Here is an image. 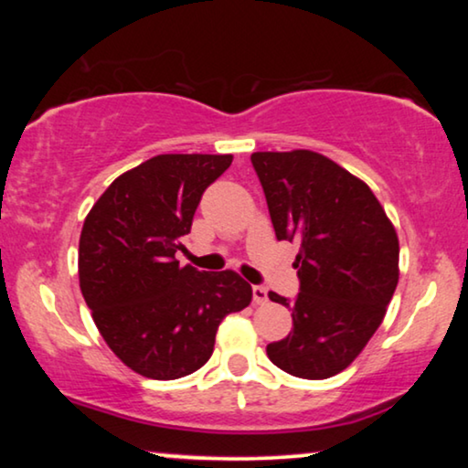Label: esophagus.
<instances>
[{"instance_id": "1", "label": "esophagus", "mask_w": 468, "mask_h": 468, "mask_svg": "<svg viewBox=\"0 0 468 468\" xmlns=\"http://www.w3.org/2000/svg\"><path fill=\"white\" fill-rule=\"evenodd\" d=\"M253 303L255 304H266L268 303V290L261 285L253 287Z\"/></svg>"}]
</instances>
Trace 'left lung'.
<instances>
[{
  "label": "left lung",
  "mask_w": 468,
  "mask_h": 468,
  "mask_svg": "<svg viewBox=\"0 0 468 468\" xmlns=\"http://www.w3.org/2000/svg\"><path fill=\"white\" fill-rule=\"evenodd\" d=\"M253 168L264 187L279 240L300 242L293 328L271 343L274 367L303 379H328L349 367L386 317L399 285V236L362 178L322 153L258 151Z\"/></svg>",
  "instance_id": "obj_1"
}]
</instances>
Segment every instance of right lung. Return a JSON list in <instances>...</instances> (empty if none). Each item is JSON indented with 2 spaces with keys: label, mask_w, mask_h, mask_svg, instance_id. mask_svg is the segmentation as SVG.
I'll use <instances>...</instances> for the list:
<instances>
[{
  "label": "right lung",
  "mask_w": 468,
  "mask_h": 468,
  "mask_svg": "<svg viewBox=\"0 0 468 468\" xmlns=\"http://www.w3.org/2000/svg\"><path fill=\"white\" fill-rule=\"evenodd\" d=\"M232 159L155 155L114 178L85 217L82 298L101 338L133 373L159 381L196 373L213 356L221 319L251 303V285L239 272H200L175 258L204 189Z\"/></svg>",
  "instance_id": "1"
}]
</instances>
